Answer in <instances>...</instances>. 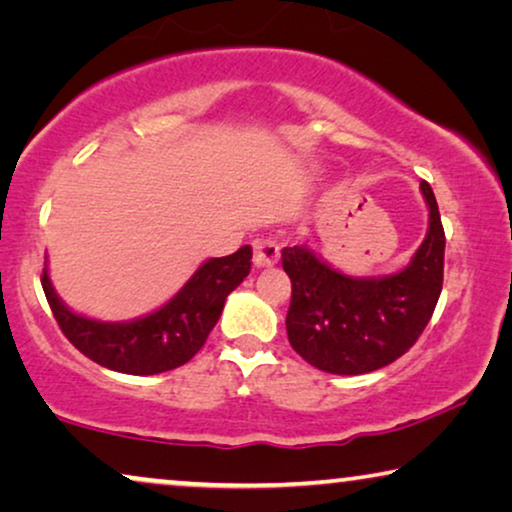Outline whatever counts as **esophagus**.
Segmentation results:
<instances>
[{
    "label": "esophagus",
    "instance_id": "obj_1",
    "mask_svg": "<svg viewBox=\"0 0 512 512\" xmlns=\"http://www.w3.org/2000/svg\"><path fill=\"white\" fill-rule=\"evenodd\" d=\"M279 261V247L272 240L254 242V268H272Z\"/></svg>",
    "mask_w": 512,
    "mask_h": 512
}]
</instances>
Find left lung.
Returning a JSON list of instances; mask_svg holds the SVG:
<instances>
[{
	"label": "left lung",
	"instance_id": "8db88e82",
	"mask_svg": "<svg viewBox=\"0 0 512 512\" xmlns=\"http://www.w3.org/2000/svg\"><path fill=\"white\" fill-rule=\"evenodd\" d=\"M429 230L410 263L380 277H352L307 249H282L291 279L289 342L310 366L333 375H363L389 366L415 345L443 289L445 233L436 195L419 184Z\"/></svg>",
	"mask_w": 512,
	"mask_h": 512
}]
</instances>
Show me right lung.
Masks as SVG:
<instances>
[{
	"mask_svg": "<svg viewBox=\"0 0 512 512\" xmlns=\"http://www.w3.org/2000/svg\"><path fill=\"white\" fill-rule=\"evenodd\" d=\"M251 270V247L209 258L163 307L130 321L83 317L62 303L48 268L41 286L65 338L90 361L125 375H158L184 366L200 352L219 321L230 291Z\"/></svg>",
	"mask_w": 512,
	"mask_h": 512,
	"instance_id": "obj_1",
	"label": "right lung"
}]
</instances>
